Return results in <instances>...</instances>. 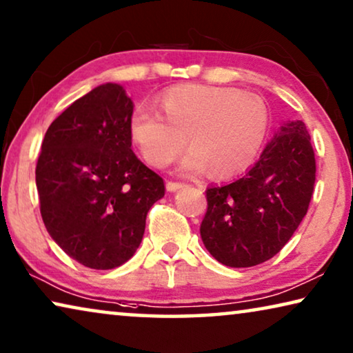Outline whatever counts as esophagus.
<instances>
[{
	"label": "esophagus",
	"instance_id": "34e87169",
	"mask_svg": "<svg viewBox=\"0 0 353 353\" xmlns=\"http://www.w3.org/2000/svg\"><path fill=\"white\" fill-rule=\"evenodd\" d=\"M183 183L182 182H174V181H168L166 182V190L168 192H176L179 188H182Z\"/></svg>",
	"mask_w": 353,
	"mask_h": 353
}]
</instances>
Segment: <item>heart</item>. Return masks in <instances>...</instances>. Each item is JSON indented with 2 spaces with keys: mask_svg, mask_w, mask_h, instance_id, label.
<instances>
[{
  "mask_svg": "<svg viewBox=\"0 0 353 353\" xmlns=\"http://www.w3.org/2000/svg\"><path fill=\"white\" fill-rule=\"evenodd\" d=\"M268 122L265 103L254 93L183 83L161 94L159 112L136 108L128 133L152 166H168L187 144L190 152L182 160L183 170L209 168L210 176L223 179L250 166L265 143Z\"/></svg>",
  "mask_w": 353,
  "mask_h": 353,
  "instance_id": "obj_1",
  "label": "heart"
}]
</instances>
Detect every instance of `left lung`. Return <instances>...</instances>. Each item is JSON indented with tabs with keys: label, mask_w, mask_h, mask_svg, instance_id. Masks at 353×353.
<instances>
[{
	"label": "left lung",
	"mask_w": 353,
	"mask_h": 353,
	"mask_svg": "<svg viewBox=\"0 0 353 353\" xmlns=\"http://www.w3.org/2000/svg\"><path fill=\"white\" fill-rule=\"evenodd\" d=\"M315 155L306 125L288 122L238 181L209 187L201 239L225 266L250 268L288 243L314 193Z\"/></svg>",
	"instance_id": "left-lung-1"
}]
</instances>
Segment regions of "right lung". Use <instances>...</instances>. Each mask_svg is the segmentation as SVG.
<instances>
[{
  "label": "right lung",
  "mask_w": 353,
  "mask_h": 353,
  "mask_svg": "<svg viewBox=\"0 0 353 353\" xmlns=\"http://www.w3.org/2000/svg\"><path fill=\"white\" fill-rule=\"evenodd\" d=\"M133 101L104 83L76 99L46 131L36 165L41 215L52 239L92 270L134 255L165 182L131 150Z\"/></svg>",
  "instance_id": "obj_1"
}]
</instances>
